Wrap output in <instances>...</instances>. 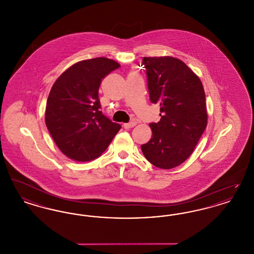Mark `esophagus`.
Segmentation results:
<instances>
[{
    "instance_id": "1",
    "label": "esophagus",
    "mask_w": 254,
    "mask_h": 254,
    "mask_svg": "<svg viewBox=\"0 0 254 254\" xmlns=\"http://www.w3.org/2000/svg\"><path fill=\"white\" fill-rule=\"evenodd\" d=\"M135 126H136V123H135V122H129V123L124 124V127H125L126 129H129V128H131L133 127H135Z\"/></svg>"
}]
</instances>
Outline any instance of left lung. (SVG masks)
<instances>
[{
    "label": "left lung",
    "instance_id": "1",
    "mask_svg": "<svg viewBox=\"0 0 254 254\" xmlns=\"http://www.w3.org/2000/svg\"><path fill=\"white\" fill-rule=\"evenodd\" d=\"M150 102L160 105L161 119L149 124L151 139L141 145L159 169L178 167L190 157L207 125L204 86L183 62L171 56L144 57Z\"/></svg>",
    "mask_w": 254,
    "mask_h": 254
}]
</instances>
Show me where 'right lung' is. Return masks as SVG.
<instances>
[{
	"label": "right lung",
	"mask_w": 254,
	"mask_h": 254,
	"mask_svg": "<svg viewBox=\"0 0 254 254\" xmlns=\"http://www.w3.org/2000/svg\"><path fill=\"white\" fill-rule=\"evenodd\" d=\"M120 64L99 57L80 61L61 74L47 101L45 121L61 151L77 162L102 155L121 128L100 110L102 80Z\"/></svg>",
	"instance_id": "add662e5"
}]
</instances>
